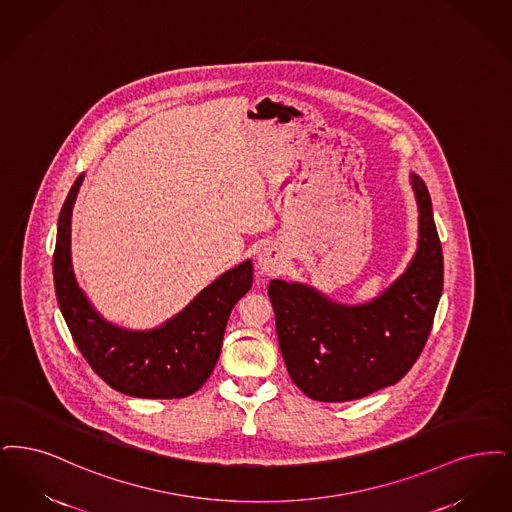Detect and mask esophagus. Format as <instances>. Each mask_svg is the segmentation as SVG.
Instances as JSON below:
<instances>
[{"mask_svg": "<svg viewBox=\"0 0 512 512\" xmlns=\"http://www.w3.org/2000/svg\"><path fill=\"white\" fill-rule=\"evenodd\" d=\"M258 267L262 269L264 275H277L281 273V269L285 267V252L281 250V246L271 243L266 248H262L260 256H258Z\"/></svg>", "mask_w": 512, "mask_h": 512, "instance_id": "1", "label": "esophagus"}]
</instances>
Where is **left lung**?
<instances>
[{
    "mask_svg": "<svg viewBox=\"0 0 512 512\" xmlns=\"http://www.w3.org/2000/svg\"><path fill=\"white\" fill-rule=\"evenodd\" d=\"M419 245L400 277L371 302L338 304L319 290L273 279L267 287L292 382L312 400L350 401L400 382L423 352L444 289L432 200L411 174Z\"/></svg>",
    "mask_w": 512,
    "mask_h": 512,
    "instance_id": "left-lung-1",
    "label": "left lung"
}]
</instances>
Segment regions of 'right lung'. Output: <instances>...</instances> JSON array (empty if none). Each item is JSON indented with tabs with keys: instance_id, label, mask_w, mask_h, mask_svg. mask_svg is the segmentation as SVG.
<instances>
[{
	"instance_id": "right-lung-1",
	"label": "right lung",
	"mask_w": 512,
	"mask_h": 512,
	"mask_svg": "<svg viewBox=\"0 0 512 512\" xmlns=\"http://www.w3.org/2000/svg\"><path fill=\"white\" fill-rule=\"evenodd\" d=\"M82 181L84 174L68 191L53 254L57 302L78 350L99 377L126 396L176 400L195 394L220 357L229 313L252 287V262L225 271L156 329L116 327L95 312L72 269L70 225Z\"/></svg>"
}]
</instances>
